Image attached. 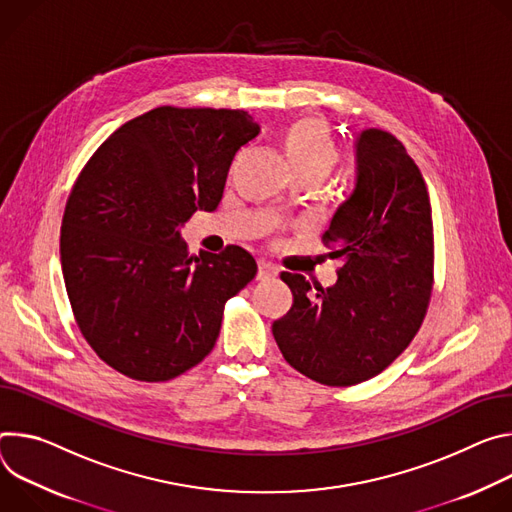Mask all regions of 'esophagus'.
Here are the masks:
<instances>
[{
    "label": "esophagus",
    "instance_id": "1",
    "mask_svg": "<svg viewBox=\"0 0 512 512\" xmlns=\"http://www.w3.org/2000/svg\"><path fill=\"white\" fill-rule=\"evenodd\" d=\"M278 274V268L266 260H258V280H268Z\"/></svg>",
    "mask_w": 512,
    "mask_h": 512
}]
</instances>
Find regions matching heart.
Masks as SVG:
<instances>
[{
    "mask_svg": "<svg viewBox=\"0 0 512 512\" xmlns=\"http://www.w3.org/2000/svg\"><path fill=\"white\" fill-rule=\"evenodd\" d=\"M282 150L293 175L309 177L317 185L331 175L339 162V148L319 118H301L282 136Z\"/></svg>",
    "mask_w": 512,
    "mask_h": 512,
    "instance_id": "obj_1",
    "label": "heart"
}]
</instances>
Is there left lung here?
<instances>
[{
  "instance_id": "1",
  "label": "left lung",
  "mask_w": 512,
  "mask_h": 512,
  "mask_svg": "<svg viewBox=\"0 0 512 512\" xmlns=\"http://www.w3.org/2000/svg\"><path fill=\"white\" fill-rule=\"evenodd\" d=\"M356 187L325 232L342 258L333 287L282 272L293 307L272 323L285 360L327 386L380 374L419 331L433 285V219L425 179L392 134L356 136Z\"/></svg>"
}]
</instances>
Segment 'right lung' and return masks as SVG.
<instances>
[{
	"label": "right lung",
	"mask_w": 512,
	"mask_h": 512,
	"mask_svg": "<svg viewBox=\"0 0 512 512\" xmlns=\"http://www.w3.org/2000/svg\"><path fill=\"white\" fill-rule=\"evenodd\" d=\"M258 134L242 109L164 105L118 128L81 170L61 264L77 325L113 370L162 382L213 350L227 299L258 266L240 246L189 258L181 227L217 209L236 152Z\"/></svg>",
	"instance_id": "right-lung-1"
}]
</instances>
